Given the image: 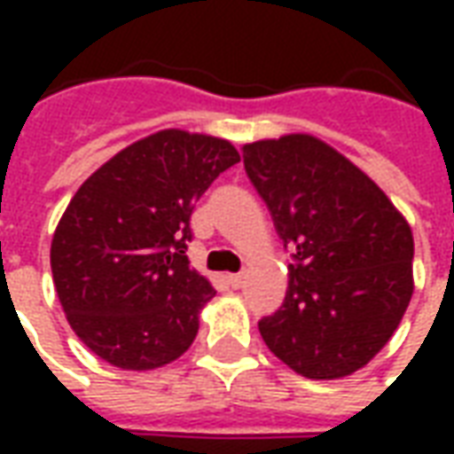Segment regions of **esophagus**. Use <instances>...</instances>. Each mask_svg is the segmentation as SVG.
Segmentation results:
<instances>
[{"label": "esophagus", "instance_id": "esophagus-1", "mask_svg": "<svg viewBox=\"0 0 454 454\" xmlns=\"http://www.w3.org/2000/svg\"><path fill=\"white\" fill-rule=\"evenodd\" d=\"M228 285L233 286V289H240V286L246 285V275H243V272H238V275H228Z\"/></svg>", "mask_w": 454, "mask_h": 454}]
</instances>
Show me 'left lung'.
Returning a JSON list of instances; mask_svg holds the SVG:
<instances>
[{
    "label": "left lung",
    "instance_id": "left-lung-1",
    "mask_svg": "<svg viewBox=\"0 0 454 454\" xmlns=\"http://www.w3.org/2000/svg\"><path fill=\"white\" fill-rule=\"evenodd\" d=\"M246 172L292 247L285 304L257 328L309 380H340L387 345L413 294V236L389 197L324 140L243 145Z\"/></svg>",
    "mask_w": 454,
    "mask_h": 454
}]
</instances>
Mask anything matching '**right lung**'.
Returning <instances> with one entry per match:
<instances>
[{"label": "right lung", "mask_w": 454, "mask_h": 454, "mask_svg": "<svg viewBox=\"0 0 454 454\" xmlns=\"http://www.w3.org/2000/svg\"><path fill=\"white\" fill-rule=\"evenodd\" d=\"M240 162L223 138L168 129L116 153L70 199L51 246L58 299L77 338L121 370H155L194 342L214 299L189 267V218Z\"/></svg>", "instance_id": "right-lung-1"}]
</instances>
